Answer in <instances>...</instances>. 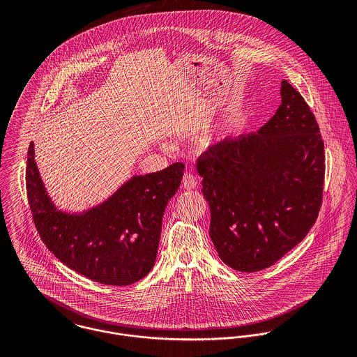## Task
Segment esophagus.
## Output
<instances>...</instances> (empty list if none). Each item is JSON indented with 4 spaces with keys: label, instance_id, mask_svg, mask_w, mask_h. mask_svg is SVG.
<instances>
[{
    "label": "esophagus",
    "instance_id": "esophagus-1",
    "mask_svg": "<svg viewBox=\"0 0 357 357\" xmlns=\"http://www.w3.org/2000/svg\"><path fill=\"white\" fill-rule=\"evenodd\" d=\"M197 184H198L197 177L187 172V173L184 174V177H183V187H184L185 190H194V188L197 187Z\"/></svg>",
    "mask_w": 357,
    "mask_h": 357
}]
</instances>
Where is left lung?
Wrapping results in <instances>:
<instances>
[{
    "mask_svg": "<svg viewBox=\"0 0 357 357\" xmlns=\"http://www.w3.org/2000/svg\"><path fill=\"white\" fill-rule=\"evenodd\" d=\"M282 104L255 133L227 137L198 158L210 238L232 269L257 272L294 249L323 201L324 143L301 93L286 79Z\"/></svg>",
    "mask_w": 357,
    "mask_h": 357,
    "instance_id": "1",
    "label": "left lung"
}]
</instances>
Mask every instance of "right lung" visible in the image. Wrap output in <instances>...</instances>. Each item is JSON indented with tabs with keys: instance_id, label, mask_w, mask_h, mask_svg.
<instances>
[{
	"instance_id": "add662e5",
	"label": "right lung",
	"mask_w": 357,
	"mask_h": 357,
	"mask_svg": "<svg viewBox=\"0 0 357 357\" xmlns=\"http://www.w3.org/2000/svg\"><path fill=\"white\" fill-rule=\"evenodd\" d=\"M184 163L135 176L102 204L84 213L57 210L44 187L34 144L27 153L26 188L36 228L70 269L109 286L143 279L155 264L166 204L177 192Z\"/></svg>"
}]
</instances>
